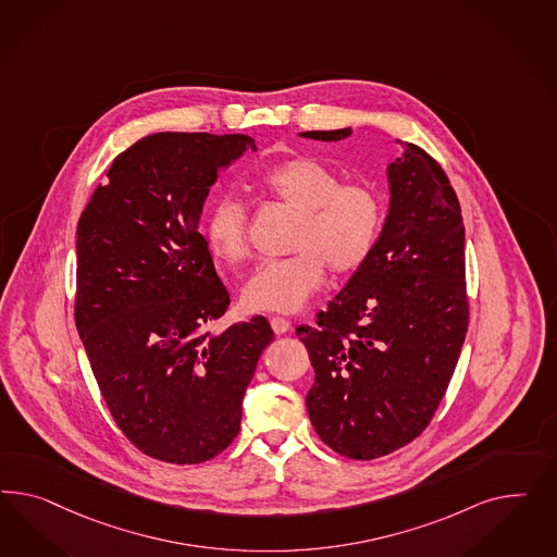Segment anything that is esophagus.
I'll return each instance as SVG.
<instances>
[{
    "label": "esophagus",
    "instance_id": "esophagus-1",
    "mask_svg": "<svg viewBox=\"0 0 557 557\" xmlns=\"http://www.w3.org/2000/svg\"><path fill=\"white\" fill-rule=\"evenodd\" d=\"M270 322L275 335H284V333L289 331V326H292V322L287 321V319H282V317H271Z\"/></svg>",
    "mask_w": 557,
    "mask_h": 557
}]
</instances>
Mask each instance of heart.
<instances>
[{
	"instance_id": "b5f03b06",
	"label": "heart",
	"mask_w": 557,
	"mask_h": 557,
	"mask_svg": "<svg viewBox=\"0 0 557 557\" xmlns=\"http://www.w3.org/2000/svg\"><path fill=\"white\" fill-rule=\"evenodd\" d=\"M255 187L296 214L289 255L257 268L243 287V304L253 312H298L321 289L324 265L335 275L359 270L380 236L384 206L363 184H341L337 171L312 157H289L265 169ZM206 240L226 263L249 255V214L235 198H220L206 220Z\"/></svg>"
}]
</instances>
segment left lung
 <instances>
[{"label":"left lung","instance_id":"left-lung-1","mask_svg":"<svg viewBox=\"0 0 557 557\" xmlns=\"http://www.w3.org/2000/svg\"><path fill=\"white\" fill-rule=\"evenodd\" d=\"M351 133L347 126L300 136L333 143ZM400 147L386 168L388 214L373 251L317 326L296 329L314 368L310 422L351 459L388 456L421 435L468 333L459 200L431 154Z\"/></svg>","mask_w":557,"mask_h":557}]
</instances>
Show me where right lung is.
<instances>
[{"mask_svg": "<svg viewBox=\"0 0 557 557\" xmlns=\"http://www.w3.org/2000/svg\"><path fill=\"white\" fill-rule=\"evenodd\" d=\"M247 135L157 133L120 152L77 224L75 324L101 396L143 454L202 463L238 435L243 396L273 341L226 312L200 216Z\"/></svg>", "mask_w": 557, "mask_h": 557, "instance_id": "1", "label": "right lung"}]
</instances>
